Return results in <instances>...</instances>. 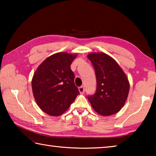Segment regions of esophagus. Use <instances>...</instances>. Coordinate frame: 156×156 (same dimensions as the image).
Returning <instances> with one entry per match:
<instances>
[{
    "label": "esophagus",
    "mask_w": 156,
    "mask_h": 156,
    "mask_svg": "<svg viewBox=\"0 0 156 156\" xmlns=\"http://www.w3.org/2000/svg\"><path fill=\"white\" fill-rule=\"evenodd\" d=\"M78 90H79V92H80V93L81 94H84V89L83 87H80L78 88Z\"/></svg>",
    "instance_id": "1"
}]
</instances>
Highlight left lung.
<instances>
[{
	"mask_svg": "<svg viewBox=\"0 0 156 156\" xmlns=\"http://www.w3.org/2000/svg\"><path fill=\"white\" fill-rule=\"evenodd\" d=\"M96 76L97 88L88 100L96 112L109 116L120 112L127 99L130 84L118 62L103 52L87 55Z\"/></svg>",
	"mask_w": 156,
	"mask_h": 156,
	"instance_id": "left-lung-1",
	"label": "left lung"
}]
</instances>
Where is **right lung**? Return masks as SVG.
Here are the masks:
<instances>
[{"instance_id": "right-lung-1", "label": "right lung", "mask_w": 156, "mask_h": 156, "mask_svg": "<svg viewBox=\"0 0 156 156\" xmlns=\"http://www.w3.org/2000/svg\"><path fill=\"white\" fill-rule=\"evenodd\" d=\"M77 54L58 52L47 57L34 72L31 88L38 106L47 114L64 113L80 94L71 64Z\"/></svg>"}]
</instances>
